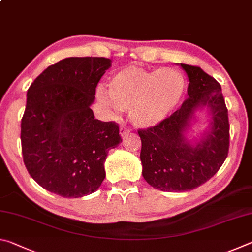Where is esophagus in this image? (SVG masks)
<instances>
[{"mask_svg":"<svg viewBox=\"0 0 252 252\" xmlns=\"http://www.w3.org/2000/svg\"><path fill=\"white\" fill-rule=\"evenodd\" d=\"M129 133H130V129L127 128L125 126H122L121 128H119V135H121L122 138L125 137V136H127Z\"/></svg>","mask_w":252,"mask_h":252,"instance_id":"obj_1","label":"esophagus"}]
</instances>
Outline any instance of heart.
Here are the masks:
<instances>
[{
    "label": "heart",
    "mask_w": 252,
    "mask_h": 252,
    "mask_svg": "<svg viewBox=\"0 0 252 252\" xmlns=\"http://www.w3.org/2000/svg\"><path fill=\"white\" fill-rule=\"evenodd\" d=\"M186 91L182 72L173 67L146 69L127 66L109 79L108 92L97 90V98L114 114L128 110L138 128H151L165 122L175 112Z\"/></svg>",
    "instance_id": "b5f03b06"
}]
</instances>
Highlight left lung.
Wrapping results in <instances>:
<instances>
[{
	"mask_svg": "<svg viewBox=\"0 0 252 252\" xmlns=\"http://www.w3.org/2000/svg\"><path fill=\"white\" fill-rule=\"evenodd\" d=\"M189 84L188 98L159 125L138 130L143 177L161 191L183 192L217 173L229 151V121L221 86L197 66L180 64ZM206 109L209 126L189 140L195 113Z\"/></svg>",
	"mask_w": 252,
	"mask_h": 252,
	"instance_id": "obj_1",
	"label": "left lung"
}]
</instances>
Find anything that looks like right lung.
<instances>
[{
  "label": "right lung",
  "mask_w": 252,
  "mask_h": 252,
  "mask_svg": "<svg viewBox=\"0 0 252 252\" xmlns=\"http://www.w3.org/2000/svg\"><path fill=\"white\" fill-rule=\"evenodd\" d=\"M110 66L105 57H67L31 84L21 124L22 154L31 177L46 190L81 198L103 183L106 157L122 138L117 124L95 119L91 106Z\"/></svg>",
  "instance_id": "right-lung-1"
}]
</instances>
